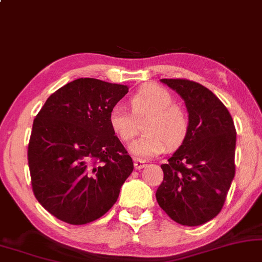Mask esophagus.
Instances as JSON below:
<instances>
[{
  "instance_id": "34e87169",
  "label": "esophagus",
  "mask_w": 262,
  "mask_h": 262,
  "mask_svg": "<svg viewBox=\"0 0 262 262\" xmlns=\"http://www.w3.org/2000/svg\"><path fill=\"white\" fill-rule=\"evenodd\" d=\"M145 166H146V162L143 161V160H140V159H134V167H135V169H138V171H140V169H143Z\"/></svg>"
}]
</instances>
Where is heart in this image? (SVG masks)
Instances as JSON below:
<instances>
[{
  "mask_svg": "<svg viewBox=\"0 0 262 262\" xmlns=\"http://www.w3.org/2000/svg\"><path fill=\"white\" fill-rule=\"evenodd\" d=\"M130 113L121 106L112 107L108 124L123 143L130 141L143 122L145 133L130 145L133 155L147 159L166 150L176 149L184 143L189 132L188 113L173 103L168 90L155 84L143 85L128 100Z\"/></svg>",
  "mask_w": 262,
  "mask_h": 262,
  "instance_id": "1",
  "label": "heart"
}]
</instances>
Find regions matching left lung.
<instances>
[{
    "label": "left lung",
    "instance_id": "8db88e82",
    "mask_svg": "<svg viewBox=\"0 0 262 262\" xmlns=\"http://www.w3.org/2000/svg\"><path fill=\"white\" fill-rule=\"evenodd\" d=\"M184 100L189 132L168 162L156 191L160 207L183 226H200L222 210L235 174L231 113L212 91L187 79H161Z\"/></svg>",
    "mask_w": 262,
    "mask_h": 262
}]
</instances>
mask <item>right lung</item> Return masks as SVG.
<instances>
[{
	"instance_id": "1",
	"label": "right lung",
	"mask_w": 262,
	"mask_h": 262,
	"mask_svg": "<svg viewBox=\"0 0 262 262\" xmlns=\"http://www.w3.org/2000/svg\"><path fill=\"white\" fill-rule=\"evenodd\" d=\"M127 85L79 78L46 100L33 123L28 163L37 201L69 225L103 216L134 165L108 115Z\"/></svg>"
}]
</instances>
